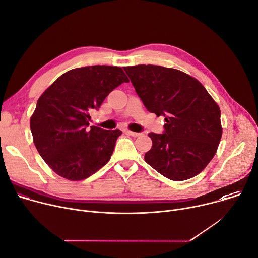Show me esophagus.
<instances>
[{
    "instance_id": "esophagus-1",
    "label": "esophagus",
    "mask_w": 258,
    "mask_h": 258,
    "mask_svg": "<svg viewBox=\"0 0 258 258\" xmlns=\"http://www.w3.org/2000/svg\"><path fill=\"white\" fill-rule=\"evenodd\" d=\"M126 133L128 135H131L133 137H138L140 135V133H137V132H133V131H130V130H126Z\"/></svg>"
}]
</instances>
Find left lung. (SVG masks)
Masks as SVG:
<instances>
[{
	"label": "left lung",
	"mask_w": 258,
	"mask_h": 258,
	"mask_svg": "<svg viewBox=\"0 0 258 258\" xmlns=\"http://www.w3.org/2000/svg\"><path fill=\"white\" fill-rule=\"evenodd\" d=\"M133 87L150 112L164 117L161 134L151 132L146 162L175 181L199 174L214 157L222 134L220 109L204 86L178 70L126 67Z\"/></svg>",
	"instance_id": "obj_1"
}]
</instances>
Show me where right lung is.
<instances>
[{
    "label": "right lung",
    "instance_id": "add662e5",
    "mask_svg": "<svg viewBox=\"0 0 258 258\" xmlns=\"http://www.w3.org/2000/svg\"><path fill=\"white\" fill-rule=\"evenodd\" d=\"M128 82L121 68L84 67L61 75L40 96L31 131L39 154L56 174L83 180L109 161L122 131L88 128L89 112Z\"/></svg>",
    "mask_w": 258,
    "mask_h": 258
}]
</instances>
